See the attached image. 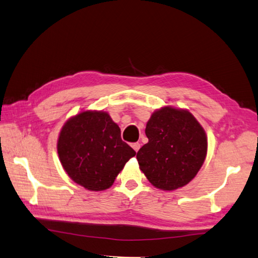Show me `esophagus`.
Returning <instances> with one entry per match:
<instances>
[{
	"instance_id": "esophagus-1",
	"label": "esophagus",
	"mask_w": 258,
	"mask_h": 258,
	"mask_svg": "<svg viewBox=\"0 0 258 258\" xmlns=\"http://www.w3.org/2000/svg\"><path fill=\"white\" fill-rule=\"evenodd\" d=\"M132 147H133V150H134L135 152H138V151L140 150L141 144H140V143H133V144H132Z\"/></svg>"
}]
</instances>
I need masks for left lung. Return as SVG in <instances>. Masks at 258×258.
I'll return each mask as SVG.
<instances>
[{"label":"left lung","mask_w":258,"mask_h":258,"mask_svg":"<svg viewBox=\"0 0 258 258\" xmlns=\"http://www.w3.org/2000/svg\"><path fill=\"white\" fill-rule=\"evenodd\" d=\"M145 134L149 143L141 147L136 158L153 186L174 190L196 176L207 154V136L188 109H156L146 124Z\"/></svg>","instance_id":"obj_1"}]
</instances>
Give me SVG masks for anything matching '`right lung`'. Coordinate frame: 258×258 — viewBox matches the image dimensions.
Here are the masks:
<instances>
[{"instance_id": "1", "label": "right lung", "mask_w": 258, "mask_h": 258, "mask_svg": "<svg viewBox=\"0 0 258 258\" xmlns=\"http://www.w3.org/2000/svg\"><path fill=\"white\" fill-rule=\"evenodd\" d=\"M57 154L76 184L100 191L111 187L135 151L120 139L118 125L103 111H83L69 118L59 132Z\"/></svg>"}]
</instances>
